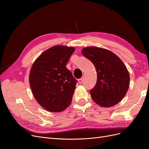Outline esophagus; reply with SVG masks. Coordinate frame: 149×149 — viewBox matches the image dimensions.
Masks as SVG:
<instances>
[{"instance_id":"obj_1","label":"esophagus","mask_w":149,"mask_h":149,"mask_svg":"<svg viewBox=\"0 0 149 149\" xmlns=\"http://www.w3.org/2000/svg\"><path fill=\"white\" fill-rule=\"evenodd\" d=\"M83 81V78H80V79H78V82H79V83H82Z\"/></svg>"}]
</instances>
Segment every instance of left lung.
Here are the masks:
<instances>
[{"instance_id":"8db88e82","label":"left lung","mask_w":149,"mask_h":149,"mask_svg":"<svg viewBox=\"0 0 149 149\" xmlns=\"http://www.w3.org/2000/svg\"><path fill=\"white\" fill-rule=\"evenodd\" d=\"M81 52L94 64L97 72V83L90 91L93 100L104 107L117 104L129 87V73L124 63L104 48L86 47Z\"/></svg>"}]
</instances>
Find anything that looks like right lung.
<instances>
[{
    "label": "right lung",
    "instance_id": "right-lung-1",
    "mask_svg": "<svg viewBox=\"0 0 149 149\" xmlns=\"http://www.w3.org/2000/svg\"><path fill=\"white\" fill-rule=\"evenodd\" d=\"M74 49L54 46L42 53L31 68L29 82L33 95L48 111L61 112L71 102L77 81L66 65Z\"/></svg>",
    "mask_w": 149,
    "mask_h": 149
}]
</instances>
